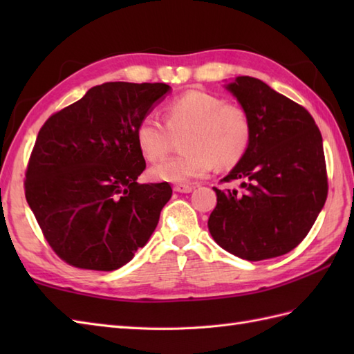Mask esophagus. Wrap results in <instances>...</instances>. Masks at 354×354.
Masks as SVG:
<instances>
[{
  "label": "esophagus",
  "mask_w": 354,
  "mask_h": 354,
  "mask_svg": "<svg viewBox=\"0 0 354 354\" xmlns=\"http://www.w3.org/2000/svg\"><path fill=\"white\" fill-rule=\"evenodd\" d=\"M173 190H175L176 193H190L193 190V187L189 184H176L175 187H173Z\"/></svg>",
  "instance_id": "34e87169"
}]
</instances>
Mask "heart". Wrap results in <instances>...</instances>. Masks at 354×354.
Returning a JSON list of instances; mask_svg holds the SVG:
<instances>
[{
    "mask_svg": "<svg viewBox=\"0 0 354 354\" xmlns=\"http://www.w3.org/2000/svg\"><path fill=\"white\" fill-rule=\"evenodd\" d=\"M164 122L149 112L135 127V142L147 161L161 160L169 152L170 133L187 131L181 142L185 152L150 169L155 181L189 183L207 176L216 162L232 167L242 161L252 141L246 109L201 89L171 99L164 108Z\"/></svg>",
    "mask_w": 354,
    "mask_h": 354,
    "instance_id": "heart-1",
    "label": "heart"
}]
</instances>
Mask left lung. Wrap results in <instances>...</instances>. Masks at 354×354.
Segmentation results:
<instances>
[{"instance_id": "1", "label": "left lung", "mask_w": 354, "mask_h": 354, "mask_svg": "<svg viewBox=\"0 0 354 354\" xmlns=\"http://www.w3.org/2000/svg\"><path fill=\"white\" fill-rule=\"evenodd\" d=\"M227 88L251 117L252 141L222 179H240L243 193L213 187L217 205L208 230L240 259H274L303 242L326 204L322 137L309 111L265 82L240 76Z\"/></svg>"}]
</instances>
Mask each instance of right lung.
I'll list each match as a JSON object with an SVG mask.
<instances>
[{
	"instance_id": "right-lung-1",
	"label": "right lung",
	"mask_w": 354,
	"mask_h": 354,
	"mask_svg": "<svg viewBox=\"0 0 354 354\" xmlns=\"http://www.w3.org/2000/svg\"><path fill=\"white\" fill-rule=\"evenodd\" d=\"M169 91L165 84L106 82L41 127L26 199L51 250L68 265L118 269L152 236L171 187L137 183L146 161L135 127Z\"/></svg>"
}]
</instances>
